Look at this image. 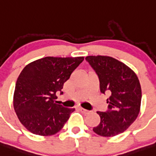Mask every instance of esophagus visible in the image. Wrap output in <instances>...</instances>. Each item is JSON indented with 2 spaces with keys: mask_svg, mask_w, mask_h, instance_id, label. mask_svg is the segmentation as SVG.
<instances>
[{
  "mask_svg": "<svg viewBox=\"0 0 156 156\" xmlns=\"http://www.w3.org/2000/svg\"><path fill=\"white\" fill-rule=\"evenodd\" d=\"M79 110H80V112H82L83 114H86V115L90 113V112H89V110H86V109H84V108H79Z\"/></svg>",
  "mask_w": 156,
  "mask_h": 156,
  "instance_id": "1",
  "label": "esophagus"
}]
</instances>
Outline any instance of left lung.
Returning <instances> with one entry per match:
<instances>
[{
	"label": "left lung",
	"mask_w": 156,
	"mask_h": 156,
	"mask_svg": "<svg viewBox=\"0 0 156 156\" xmlns=\"http://www.w3.org/2000/svg\"><path fill=\"white\" fill-rule=\"evenodd\" d=\"M86 60L97 73L100 89L108 93V110L97 112L101 122L93 130L102 136H114L126 130L140 112L141 88L137 76L129 67L116 59L89 55Z\"/></svg>",
	"instance_id": "obj_1"
}]
</instances>
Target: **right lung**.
I'll list each match as a JSON object with an SVG mask.
<instances>
[{
  "label": "right lung",
  "mask_w": 156,
  "mask_h": 156,
  "mask_svg": "<svg viewBox=\"0 0 156 156\" xmlns=\"http://www.w3.org/2000/svg\"><path fill=\"white\" fill-rule=\"evenodd\" d=\"M84 57L47 56L27 65L15 88L13 105L20 122L34 134L51 136L63 127L74 108L56 103L63 84Z\"/></svg>",
  "instance_id": "obj_1"
}]
</instances>
